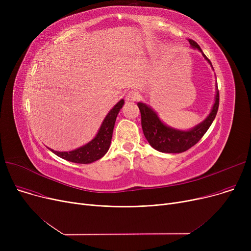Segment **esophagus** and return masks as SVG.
<instances>
[{
  "label": "esophagus",
  "instance_id": "obj_1",
  "mask_svg": "<svg viewBox=\"0 0 251 251\" xmlns=\"http://www.w3.org/2000/svg\"><path fill=\"white\" fill-rule=\"evenodd\" d=\"M138 97L139 96H138L136 91H129L127 96H126V98H125V100L129 102H133V101H136L138 100Z\"/></svg>",
  "mask_w": 251,
  "mask_h": 251
}]
</instances>
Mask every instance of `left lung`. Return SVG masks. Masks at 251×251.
I'll list each match as a JSON object with an SVG mask.
<instances>
[{
    "label": "left lung",
    "instance_id": "1",
    "mask_svg": "<svg viewBox=\"0 0 251 251\" xmlns=\"http://www.w3.org/2000/svg\"><path fill=\"white\" fill-rule=\"evenodd\" d=\"M188 42L192 49L201 52L204 60L210 65V67L214 70L212 63L205 57L201 47L194 41H192V39H189ZM219 99L220 97L218 84H216L215 102L213 104L212 110H210L209 114L202 122L187 130L177 129L167 125L161 120L159 115H157V113L151 105L139 101L137 105L141 114V126L143 134L151 146V148H153L157 151L167 153H180L185 151L199 142L201 138L204 135L209 126L212 125L218 113Z\"/></svg>",
    "mask_w": 251,
    "mask_h": 251
}]
</instances>
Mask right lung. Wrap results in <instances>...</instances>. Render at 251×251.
<instances>
[{"label": "right lung", "mask_w": 251, "mask_h": 251, "mask_svg": "<svg viewBox=\"0 0 251 251\" xmlns=\"http://www.w3.org/2000/svg\"><path fill=\"white\" fill-rule=\"evenodd\" d=\"M124 102L122 99L114 105L104 117L96 136L84 146L69 151H58L51 149L50 151L64 160L76 164H90L101 159L110 149L116 118L124 105Z\"/></svg>", "instance_id": "1"}]
</instances>
